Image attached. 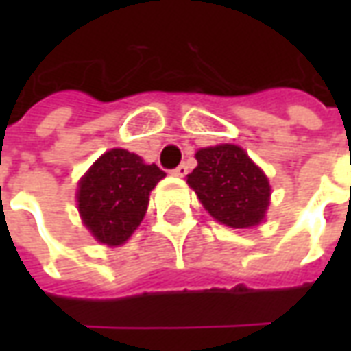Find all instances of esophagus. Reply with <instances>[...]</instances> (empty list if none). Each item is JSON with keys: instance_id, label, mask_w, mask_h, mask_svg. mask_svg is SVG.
<instances>
[{"instance_id": "esophagus-1", "label": "esophagus", "mask_w": 351, "mask_h": 351, "mask_svg": "<svg viewBox=\"0 0 351 351\" xmlns=\"http://www.w3.org/2000/svg\"><path fill=\"white\" fill-rule=\"evenodd\" d=\"M173 175H175V176H186V175H188V165H186V163H180L178 167L173 169Z\"/></svg>"}]
</instances>
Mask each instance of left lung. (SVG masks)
Listing matches in <instances>:
<instances>
[{"label": "left lung", "instance_id": "1", "mask_svg": "<svg viewBox=\"0 0 351 351\" xmlns=\"http://www.w3.org/2000/svg\"><path fill=\"white\" fill-rule=\"evenodd\" d=\"M195 160L197 167L186 176V182L214 220L235 229L263 221L271 199L269 178L241 146L201 148Z\"/></svg>", "mask_w": 351, "mask_h": 351}]
</instances>
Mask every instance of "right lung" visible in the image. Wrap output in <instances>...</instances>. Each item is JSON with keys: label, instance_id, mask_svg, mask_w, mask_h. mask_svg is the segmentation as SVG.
Here are the masks:
<instances>
[{"label": "right lung", "instance_id": "obj_1", "mask_svg": "<svg viewBox=\"0 0 351 351\" xmlns=\"http://www.w3.org/2000/svg\"><path fill=\"white\" fill-rule=\"evenodd\" d=\"M163 176L156 163L146 165L137 154L108 150L80 178L77 203L82 223L97 243L120 246L141 226L150 191Z\"/></svg>", "mask_w": 351, "mask_h": 351}]
</instances>
